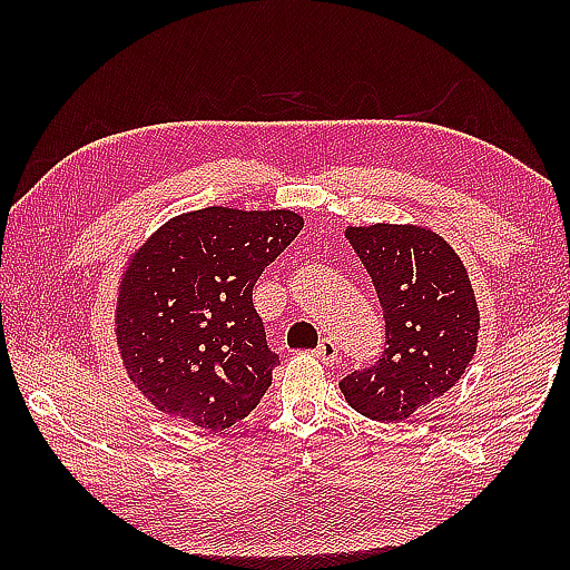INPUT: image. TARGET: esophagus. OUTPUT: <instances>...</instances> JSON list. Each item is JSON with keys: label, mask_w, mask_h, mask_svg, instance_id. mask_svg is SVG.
I'll list each match as a JSON object with an SVG mask.
<instances>
[{"label": "esophagus", "mask_w": 570, "mask_h": 570, "mask_svg": "<svg viewBox=\"0 0 570 570\" xmlns=\"http://www.w3.org/2000/svg\"><path fill=\"white\" fill-rule=\"evenodd\" d=\"M313 355H316L323 365H333V362H337V345L331 341V337H323L321 345L313 350Z\"/></svg>", "instance_id": "obj_1"}]
</instances>
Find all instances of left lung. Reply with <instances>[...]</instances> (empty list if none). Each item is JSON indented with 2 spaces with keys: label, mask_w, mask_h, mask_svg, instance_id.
<instances>
[{
  "label": "left lung",
  "mask_w": 570,
  "mask_h": 570,
  "mask_svg": "<svg viewBox=\"0 0 570 570\" xmlns=\"http://www.w3.org/2000/svg\"><path fill=\"white\" fill-rule=\"evenodd\" d=\"M345 237L377 288L386 347L341 390L362 416L404 421L451 390L475 357L480 311L470 274L431 227L347 225Z\"/></svg>",
  "instance_id": "8db88e82"
}]
</instances>
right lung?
Wrapping results in <instances>:
<instances>
[{"label": "right lung", "mask_w": 570, "mask_h": 570, "mask_svg": "<svg viewBox=\"0 0 570 570\" xmlns=\"http://www.w3.org/2000/svg\"><path fill=\"white\" fill-rule=\"evenodd\" d=\"M304 229L296 210L227 205L180 213L129 254L115 343L129 382L166 416L220 433L272 386L252 288Z\"/></svg>", "instance_id": "1"}]
</instances>
